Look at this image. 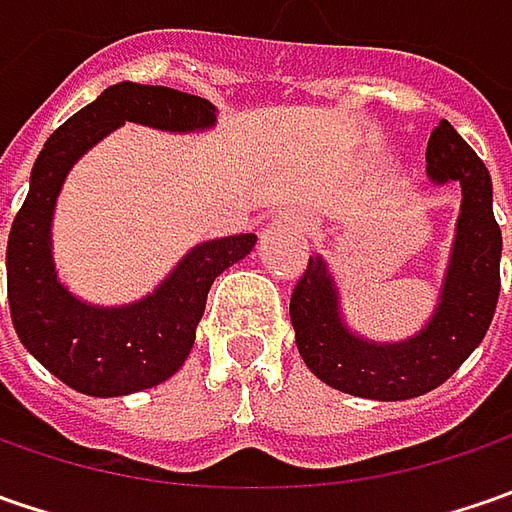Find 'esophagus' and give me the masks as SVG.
<instances>
[{
	"mask_svg": "<svg viewBox=\"0 0 512 512\" xmlns=\"http://www.w3.org/2000/svg\"><path fill=\"white\" fill-rule=\"evenodd\" d=\"M282 222L293 227V230H299V233H307V230H310V219L302 216V213H285Z\"/></svg>",
	"mask_w": 512,
	"mask_h": 512,
	"instance_id": "esophagus-1",
	"label": "esophagus"
}]
</instances>
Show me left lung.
Wrapping results in <instances>:
<instances>
[{"label": "left lung", "instance_id": "obj_1", "mask_svg": "<svg viewBox=\"0 0 512 512\" xmlns=\"http://www.w3.org/2000/svg\"><path fill=\"white\" fill-rule=\"evenodd\" d=\"M427 176L459 182L462 207L456 239L430 322L404 342H370L344 325L339 287L322 256H310L290 296L296 347L316 379L330 387L402 402L444 384L479 347L493 322L502 276V230L493 216V182L476 150L442 119L427 142Z\"/></svg>", "mask_w": 512, "mask_h": 512}]
</instances>
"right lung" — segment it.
<instances>
[{"label":"right lung","instance_id":"1","mask_svg":"<svg viewBox=\"0 0 512 512\" xmlns=\"http://www.w3.org/2000/svg\"><path fill=\"white\" fill-rule=\"evenodd\" d=\"M125 122L190 133L216 125V108L182 90L119 82L53 130L8 236V302L16 336L50 373L85 396H128L185 364L213 279L256 245L253 233L196 245L150 296L122 307L76 299L50 256V222L68 170Z\"/></svg>","mask_w":512,"mask_h":512}]
</instances>
